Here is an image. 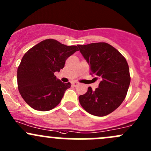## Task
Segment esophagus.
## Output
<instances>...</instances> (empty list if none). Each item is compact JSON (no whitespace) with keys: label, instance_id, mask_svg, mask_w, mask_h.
Masks as SVG:
<instances>
[{"label":"esophagus","instance_id":"obj_1","mask_svg":"<svg viewBox=\"0 0 151 151\" xmlns=\"http://www.w3.org/2000/svg\"><path fill=\"white\" fill-rule=\"evenodd\" d=\"M78 85V83H77V82H73L72 83V86H73L76 87V86H77Z\"/></svg>","mask_w":151,"mask_h":151}]
</instances>
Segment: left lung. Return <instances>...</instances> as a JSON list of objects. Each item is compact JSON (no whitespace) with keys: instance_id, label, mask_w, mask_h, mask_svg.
Returning a JSON list of instances; mask_svg holds the SVG:
<instances>
[{"instance_id":"8db88e82","label":"left lung","mask_w":151,"mask_h":151,"mask_svg":"<svg viewBox=\"0 0 151 151\" xmlns=\"http://www.w3.org/2000/svg\"><path fill=\"white\" fill-rule=\"evenodd\" d=\"M90 66L91 75L99 79V87L81 95V105L87 112L98 116H106L122 103L127 95L130 75L127 62L114 47L106 42L78 45Z\"/></svg>"}]
</instances>
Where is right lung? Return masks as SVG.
<instances>
[{
    "mask_svg": "<svg viewBox=\"0 0 151 151\" xmlns=\"http://www.w3.org/2000/svg\"><path fill=\"white\" fill-rule=\"evenodd\" d=\"M78 50L75 45L47 39L25 53L17 70V82L19 93L29 106L45 111L59 104L71 85L57 79L54 73L60 72L68 58Z\"/></svg>",
    "mask_w": 151,
    "mask_h": 151,
    "instance_id": "add662e5",
    "label": "right lung"
}]
</instances>
